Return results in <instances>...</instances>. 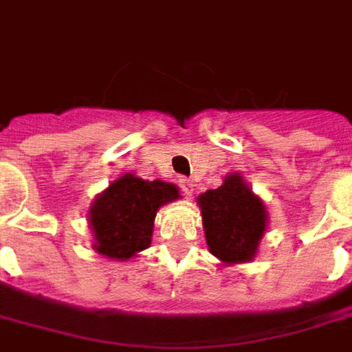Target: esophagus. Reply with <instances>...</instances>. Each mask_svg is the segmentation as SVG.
<instances>
[{"label":"esophagus","mask_w":352,"mask_h":352,"mask_svg":"<svg viewBox=\"0 0 352 352\" xmlns=\"http://www.w3.org/2000/svg\"><path fill=\"white\" fill-rule=\"evenodd\" d=\"M180 188L186 195H191V193H193V188H195V184H193V180H190V178H180Z\"/></svg>","instance_id":"1"}]
</instances>
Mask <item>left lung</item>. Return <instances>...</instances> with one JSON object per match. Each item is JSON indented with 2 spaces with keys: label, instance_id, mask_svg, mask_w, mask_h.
<instances>
[{
  "label": "left lung",
  "instance_id": "left-lung-1",
  "mask_svg": "<svg viewBox=\"0 0 352 352\" xmlns=\"http://www.w3.org/2000/svg\"><path fill=\"white\" fill-rule=\"evenodd\" d=\"M197 201L208 251L222 263L251 261L266 230V210L241 176L230 174L220 188L205 191Z\"/></svg>",
  "mask_w": 352,
  "mask_h": 352
}]
</instances>
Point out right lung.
Segmentation results:
<instances>
[{"mask_svg":"<svg viewBox=\"0 0 352 352\" xmlns=\"http://www.w3.org/2000/svg\"><path fill=\"white\" fill-rule=\"evenodd\" d=\"M178 197V188L161 180L147 182L124 174L113 182L89 208L96 251L109 258L128 261L147 249L157 210Z\"/></svg>","mask_w":352,"mask_h":352,"instance_id":"right-lung-1","label":"right lung"}]
</instances>
